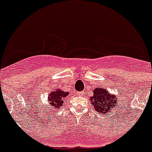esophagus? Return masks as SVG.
Masks as SVG:
<instances>
[{"label": "esophagus", "instance_id": "1", "mask_svg": "<svg viewBox=\"0 0 152 152\" xmlns=\"http://www.w3.org/2000/svg\"><path fill=\"white\" fill-rule=\"evenodd\" d=\"M83 93H84L83 91H80V92H77V96H81V95L83 94Z\"/></svg>", "mask_w": 152, "mask_h": 152}]
</instances>
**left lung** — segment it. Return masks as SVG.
Segmentation results:
<instances>
[{
    "instance_id": "left-lung-1",
    "label": "left lung",
    "mask_w": 152,
    "mask_h": 152,
    "mask_svg": "<svg viewBox=\"0 0 152 152\" xmlns=\"http://www.w3.org/2000/svg\"><path fill=\"white\" fill-rule=\"evenodd\" d=\"M91 101L95 110L103 114H110L117 105L116 98L103 88H97L94 91V96L91 97Z\"/></svg>"
}]
</instances>
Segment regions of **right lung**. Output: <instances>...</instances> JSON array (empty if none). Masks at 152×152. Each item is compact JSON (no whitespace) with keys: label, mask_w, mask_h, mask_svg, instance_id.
I'll return each mask as SVG.
<instances>
[{"label":"right lung","mask_w":152,"mask_h":152,"mask_svg":"<svg viewBox=\"0 0 152 152\" xmlns=\"http://www.w3.org/2000/svg\"><path fill=\"white\" fill-rule=\"evenodd\" d=\"M68 95V92H63L60 89H58V91H52L48 98L49 105L54 107L55 108H60V107L64 104V101L66 100L64 98Z\"/></svg>","instance_id":"add662e5"}]
</instances>
